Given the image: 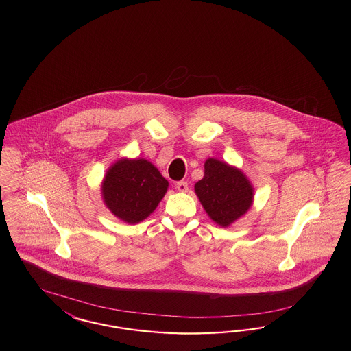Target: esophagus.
Segmentation results:
<instances>
[{"instance_id": "obj_1", "label": "esophagus", "mask_w": 351, "mask_h": 351, "mask_svg": "<svg viewBox=\"0 0 351 351\" xmlns=\"http://www.w3.org/2000/svg\"><path fill=\"white\" fill-rule=\"evenodd\" d=\"M176 189L179 191V192H188V189H189V185H188V182H176Z\"/></svg>"}]
</instances>
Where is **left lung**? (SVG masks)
Returning <instances> with one entry per match:
<instances>
[{
  "instance_id": "1",
  "label": "left lung",
  "mask_w": 351,
  "mask_h": 351,
  "mask_svg": "<svg viewBox=\"0 0 351 351\" xmlns=\"http://www.w3.org/2000/svg\"><path fill=\"white\" fill-rule=\"evenodd\" d=\"M195 192L205 211L217 225L227 227L244 215L253 202V186L247 176L218 159L205 162L204 178Z\"/></svg>"
}]
</instances>
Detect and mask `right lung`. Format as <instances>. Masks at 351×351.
Wrapping results in <instances>:
<instances>
[{"mask_svg":"<svg viewBox=\"0 0 351 351\" xmlns=\"http://www.w3.org/2000/svg\"><path fill=\"white\" fill-rule=\"evenodd\" d=\"M169 182L146 159H120L101 182V196L113 215L129 225L146 219L165 197Z\"/></svg>","mask_w":351,"mask_h":351,"instance_id":"add662e5","label":"right lung"}]
</instances>
